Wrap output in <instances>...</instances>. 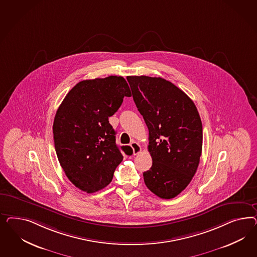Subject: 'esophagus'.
Segmentation results:
<instances>
[{
    "label": "esophagus",
    "instance_id": "1",
    "mask_svg": "<svg viewBox=\"0 0 257 257\" xmlns=\"http://www.w3.org/2000/svg\"><path fill=\"white\" fill-rule=\"evenodd\" d=\"M130 146H131V148L133 149V154H134L135 156H136V155H139L140 152H141V147H140V145L138 142L133 141V142H131Z\"/></svg>",
    "mask_w": 257,
    "mask_h": 257
}]
</instances>
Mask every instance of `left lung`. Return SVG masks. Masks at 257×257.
<instances>
[{
	"mask_svg": "<svg viewBox=\"0 0 257 257\" xmlns=\"http://www.w3.org/2000/svg\"><path fill=\"white\" fill-rule=\"evenodd\" d=\"M133 99L149 129L153 159L146 187L162 199L180 194L193 178L202 155V125L193 101L161 77L127 76Z\"/></svg>",
	"mask_w": 257,
	"mask_h": 257,
	"instance_id": "1",
	"label": "left lung"
}]
</instances>
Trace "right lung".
Segmentation results:
<instances>
[{
  "mask_svg": "<svg viewBox=\"0 0 257 257\" xmlns=\"http://www.w3.org/2000/svg\"><path fill=\"white\" fill-rule=\"evenodd\" d=\"M131 90L121 76L84 80L66 95L55 114L53 133L58 161L70 182L86 193L106 187L123 156L108 117ZM120 149L131 156L130 146Z\"/></svg>",
  "mask_w": 257,
  "mask_h": 257,
  "instance_id": "right-lung-1",
  "label": "right lung"
}]
</instances>
